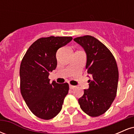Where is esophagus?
I'll list each match as a JSON object with an SVG mask.
<instances>
[{
  "instance_id": "obj_1",
  "label": "esophagus",
  "mask_w": 134,
  "mask_h": 134,
  "mask_svg": "<svg viewBox=\"0 0 134 134\" xmlns=\"http://www.w3.org/2000/svg\"><path fill=\"white\" fill-rule=\"evenodd\" d=\"M75 87H76V86H72V85H69V88L70 89H71V90H72V89H74V88H75Z\"/></svg>"
}]
</instances>
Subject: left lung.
I'll return each mask as SVG.
<instances>
[{"mask_svg": "<svg viewBox=\"0 0 134 134\" xmlns=\"http://www.w3.org/2000/svg\"><path fill=\"white\" fill-rule=\"evenodd\" d=\"M74 40L84 48L87 55L86 70L91 76L89 89L78 99L80 107L89 116H98L110 108L116 95L118 70L114 56L96 38L90 35Z\"/></svg>", "mask_w": 134, "mask_h": 134, "instance_id": "1", "label": "left lung"}]
</instances>
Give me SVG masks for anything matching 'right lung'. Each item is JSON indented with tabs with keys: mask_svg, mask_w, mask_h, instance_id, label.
<instances>
[{
	"mask_svg": "<svg viewBox=\"0 0 134 134\" xmlns=\"http://www.w3.org/2000/svg\"><path fill=\"white\" fill-rule=\"evenodd\" d=\"M71 36L41 38L30 46L20 65V90L31 111L43 120L54 118L61 111L68 94V83H50L49 72L57 65L56 53L69 43Z\"/></svg>",
	"mask_w": 134,
	"mask_h": 134,
	"instance_id": "1",
	"label": "right lung"
}]
</instances>
